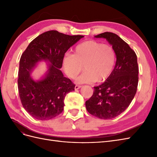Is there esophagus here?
I'll return each instance as SVG.
<instances>
[{"mask_svg":"<svg viewBox=\"0 0 157 157\" xmlns=\"http://www.w3.org/2000/svg\"><path fill=\"white\" fill-rule=\"evenodd\" d=\"M81 87H82V86H79V85H76V86H75V90H78V89H80Z\"/></svg>","mask_w":157,"mask_h":157,"instance_id":"34e87169","label":"esophagus"}]
</instances>
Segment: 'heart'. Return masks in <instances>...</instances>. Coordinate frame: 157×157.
<instances>
[{"label": "heart", "mask_w": 157, "mask_h": 157, "mask_svg": "<svg viewBox=\"0 0 157 157\" xmlns=\"http://www.w3.org/2000/svg\"><path fill=\"white\" fill-rule=\"evenodd\" d=\"M62 62L66 74L71 78H75L84 69L85 72L76 80L77 83L101 82L112 73L116 53L111 46L90 40L76 46L73 55H65Z\"/></svg>", "instance_id": "heart-1"}]
</instances>
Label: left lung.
Masks as SVG:
<instances>
[{
    "mask_svg": "<svg viewBox=\"0 0 157 157\" xmlns=\"http://www.w3.org/2000/svg\"><path fill=\"white\" fill-rule=\"evenodd\" d=\"M107 40L116 53L112 73L103 84L94 87L92 96L85 103L88 112L101 119H111L124 112L134 99L138 84L137 56L117 35L105 32L94 36Z\"/></svg>",
    "mask_w": 157,
    "mask_h": 157,
    "instance_id": "left-lung-1",
    "label": "left lung"
}]
</instances>
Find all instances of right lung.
<instances>
[{"instance_id":"1","label":"right lung","mask_w":157,"mask_h":157,"mask_svg":"<svg viewBox=\"0 0 157 157\" xmlns=\"http://www.w3.org/2000/svg\"><path fill=\"white\" fill-rule=\"evenodd\" d=\"M57 31L45 32L32 40L21 55L18 72V90L22 105L33 118L39 121L53 118L62 113L67 94L75 85L60 70L65 52L83 38ZM44 61L48 67L45 74L35 80L32 72Z\"/></svg>"}]
</instances>
